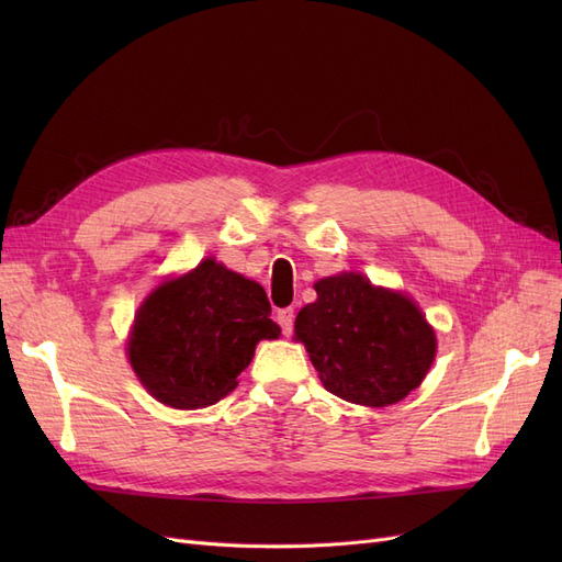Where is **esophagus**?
Masks as SVG:
<instances>
[{
    "label": "esophagus",
    "instance_id": "34e87169",
    "mask_svg": "<svg viewBox=\"0 0 562 562\" xmlns=\"http://www.w3.org/2000/svg\"><path fill=\"white\" fill-rule=\"evenodd\" d=\"M293 318H295L293 310H279L277 321H279V326H281V330H283V335H291V333H293Z\"/></svg>",
    "mask_w": 562,
    "mask_h": 562
}]
</instances>
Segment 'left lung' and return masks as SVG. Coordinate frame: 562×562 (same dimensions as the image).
I'll use <instances>...</instances> for the list:
<instances>
[{"mask_svg": "<svg viewBox=\"0 0 562 562\" xmlns=\"http://www.w3.org/2000/svg\"><path fill=\"white\" fill-rule=\"evenodd\" d=\"M314 288L318 297L297 314L295 335L330 394L382 407L427 378L436 335L415 302L361 274L328 277Z\"/></svg>", "mask_w": 562, "mask_h": 562, "instance_id": "obj_1", "label": "left lung"}]
</instances>
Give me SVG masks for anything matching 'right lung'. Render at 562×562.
<instances>
[{
    "mask_svg": "<svg viewBox=\"0 0 562 562\" xmlns=\"http://www.w3.org/2000/svg\"><path fill=\"white\" fill-rule=\"evenodd\" d=\"M265 288L203 260L161 283L135 316L128 359L157 401L194 411L236 386L260 339H277Z\"/></svg>",
    "mask_w": 562,
    "mask_h": 562,
    "instance_id": "add662e5",
    "label": "right lung"
}]
</instances>
